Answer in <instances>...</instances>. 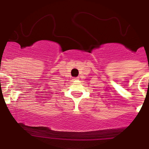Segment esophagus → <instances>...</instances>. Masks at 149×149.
Instances as JSON below:
<instances>
[{
    "instance_id": "34e87169",
    "label": "esophagus",
    "mask_w": 149,
    "mask_h": 149,
    "mask_svg": "<svg viewBox=\"0 0 149 149\" xmlns=\"http://www.w3.org/2000/svg\"><path fill=\"white\" fill-rule=\"evenodd\" d=\"M74 80H78V78H77V77H76V78H74Z\"/></svg>"
}]
</instances>
